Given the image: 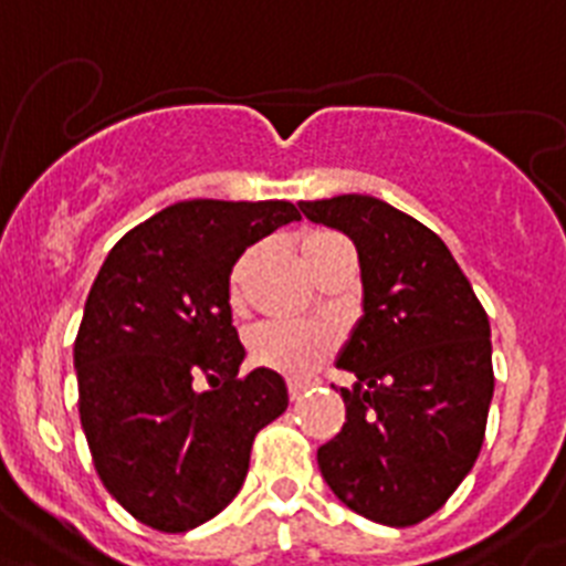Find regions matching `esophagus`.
<instances>
[{
  "label": "esophagus",
  "mask_w": 566,
  "mask_h": 566,
  "mask_svg": "<svg viewBox=\"0 0 566 566\" xmlns=\"http://www.w3.org/2000/svg\"><path fill=\"white\" fill-rule=\"evenodd\" d=\"M307 390H311V385H307V381H296V378H290V381H287V392H290V399H293V401L302 399Z\"/></svg>",
  "instance_id": "obj_1"
}]
</instances>
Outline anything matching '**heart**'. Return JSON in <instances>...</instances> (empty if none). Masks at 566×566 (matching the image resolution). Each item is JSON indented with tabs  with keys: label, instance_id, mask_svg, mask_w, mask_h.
<instances>
[{
	"label": "heart",
	"instance_id": "heart-1",
	"mask_svg": "<svg viewBox=\"0 0 566 566\" xmlns=\"http://www.w3.org/2000/svg\"><path fill=\"white\" fill-rule=\"evenodd\" d=\"M322 235H311L304 248L313 242H318ZM250 259H253V250H248L244 255H239V262L230 270V302L233 307H239L244 298V282H248ZM333 347H336V333L327 327V324L316 322H264L259 327H253L248 336V350L253 365L264 367V370L282 373L287 378H307L324 358L331 356Z\"/></svg>",
	"mask_w": 566,
	"mask_h": 566
}]
</instances>
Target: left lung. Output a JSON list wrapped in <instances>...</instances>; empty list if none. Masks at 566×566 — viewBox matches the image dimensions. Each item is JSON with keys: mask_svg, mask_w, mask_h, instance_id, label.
Here are the masks:
<instances>
[{"mask_svg": "<svg viewBox=\"0 0 566 566\" xmlns=\"http://www.w3.org/2000/svg\"><path fill=\"white\" fill-rule=\"evenodd\" d=\"M311 222L350 235L361 311L336 365L342 432L318 470L353 513L410 527L444 504L479 459L490 399V318L439 235L376 196L298 201Z\"/></svg>", "mask_w": 566, "mask_h": 566, "instance_id": "8db88e82", "label": "left lung"}]
</instances>
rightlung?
<instances>
[{"label":"right lung","mask_w":566,"mask_h":566,"mask_svg":"<svg viewBox=\"0 0 566 566\" xmlns=\"http://www.w3.org/2000/svg\"><path fill=\"white\" fill-rule=\"evenodd\" d=\"M298 219L290 201H176L113 244L87 293L73 344L82 430L107 493L147 527L188 533L222 513L255 432L287 410L279 373L239 376L230 270Z\"/></svg>","instance_id":"add662e5"}]
</instances>
